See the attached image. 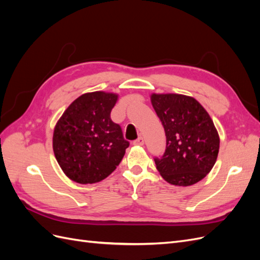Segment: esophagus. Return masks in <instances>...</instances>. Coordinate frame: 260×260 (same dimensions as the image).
I'll list each match as a JSON object with an SVG mask.
<instances>
[{
  "label": "esophagus",
  "mask_w": 260,
  "mask_h": 260,
  "mask_svg": "<svg viewBox=\"0 0 260 260\" xmlns=\"http://www.w3.org/2000/svg\"><path fill=\"white\" fill-rule=\"evenodd\" d=\"M143 144H144V139L142 137H140L137 140L133 141V145H136V146H141Z\"/></svg>",
  "instance_id": "obj_1"
}]
</instances>
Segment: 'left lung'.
Listing matches in <instances>:
<instances>
[{"mask_svg":"<svg viewBox=\"0 0 260 260\" xmlns=\"http://www.w3.org/2000/svg\"><path fill=\"white\" fill-rule=\"evenodd\" d=\"M151 102L166 135V151L154 159L157 170L170 184L198 183L218 157L220 139L214 121L192 96L153 93Z\"/></svg>","mask_w":260,"mask_h":260,"instance_id":"8db88e82","label":"left lung"}]
</instances>
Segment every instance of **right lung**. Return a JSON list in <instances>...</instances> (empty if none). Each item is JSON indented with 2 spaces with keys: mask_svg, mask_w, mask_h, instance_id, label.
Segmentation results:
<instances>
[{
  "mask_svg": "<svg viewBox=\"0 0 260 260\" xmlns=\"http://www.w3.org/2000/svg\"><path fill=\"white\" fill-rule=\"evenodd\" d=\"M117 100L116 93H84L67 107L55 125V158L77 183L92 184L107 178L129 146L120 125L111 119Z\"/></svg>",
  "mask_w": 260,
  "mask_h": 260,
  "instance_id": "obj_1",
  "label": "right lung"
}]
</instances>
